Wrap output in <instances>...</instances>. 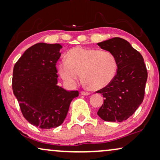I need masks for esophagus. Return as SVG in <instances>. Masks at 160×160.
<instances>
[{
  "instance_id": "34e87169",
  "label": "esophagus",
  "mask_w": 160,
  "mask_h": 160,
  "mask_svg": "<svg viewBox=\"0 0 160 160\" xmlns=\"http://www.w3.org/2000/svg\"><path fill=\"white\" fill-rule=\"evenodd\" d=\"M81 94L83 96H88L90 95V93H88V92H86V91H82L81 92Z\"/></svg>"
}]
</instances>
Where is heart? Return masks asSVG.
<instances>
[{
	"instance_id": "b5f03b06",
	"label": "heart",
	"mask_w": 160,
	"mask_h": 160,
	"mask_svg": "<svg viewBox=\"0 0 160 160\" xmlns=\"http://www.w3.org/2000/svg\"><path fill=\"white\" fill-rule=\"evenodd\" d=\"M117 69V59L112 52L83 47L69 50L67 60L58 64L60 76L69 87H75L82 76L85 83L93 90L108 86L115 77Z\"/></svg>"
}]
</instances>
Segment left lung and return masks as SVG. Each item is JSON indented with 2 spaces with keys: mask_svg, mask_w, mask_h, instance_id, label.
<instances>
[{
  "mask_svg": "<svg viewBox=\"0 0 160 160\" xmlns=\"http://www.w3.org/2000/svg\"><path fill=\"white\" fill-rule=\"evenodd\" d=\"M97 45L102 49L112 52L118 63L117 74L113 81L97 91L105 98L97 114L105 121H126L143 102L148 79L143 57L128 41L120 37Z\"/></svg>",
  "mask_w": 160,
  "mask_h": 160,
  "instance_id": "left-lung-1",
  "label": "left lung"
}]
</instances>
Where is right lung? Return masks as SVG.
Returning a JSON list of instances; mask_svg holds the SVG:
<instances>
[{"label": "right lung", "mask_w": 160, "mask_h": 160, "mask_svg": "<svg viewBox=\"0 0 160 160\" xmlns=\"http://www.w3.org/2000/svg\"><path fill=\"white\" fill-rule=\"evenodd\" d=\"M60 44L39 42L28 48L13 68L12 90L27 121L41 129L63 123L71 101L78 91L58 85L56 63L61 57Z\"/></svg>", "instance_id": "obj_1"}]
</instances>
